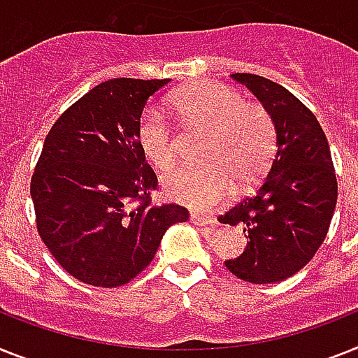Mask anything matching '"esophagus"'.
Here are the masks:
<instances>
[{"instance_id": "34e87169", "label": "esophagus", "mask_w": 358, "mask_h": 358, "mask_svg": "<svg viewBox=\"0 0 358 358\" xmlns=\"http://www.w3.org/2000/svg\"><path fill=\"white\" fill-rule=\"evenodd\" d=\"M190 221L194 225H199V227H208V225H215V220L208 217V215H199V214H192L190 215Z\"/></svg>"}]
</instances>
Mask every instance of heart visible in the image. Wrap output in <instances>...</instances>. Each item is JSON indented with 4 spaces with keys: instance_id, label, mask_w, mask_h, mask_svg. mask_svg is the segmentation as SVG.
Listing matches in <instances>:
<instances>
[{
    "instance_id": "obj_1",
    "label": "heart",
    "mask_w": 358,
    "mask_h": 358,
    "mask_svg": "<svg viewBox=\"0 0 358 358\" xmlns=\"http://www.w3.org/2000/svg\"><path fill=\"white\" fill-rule=\"evenodd\" d=\"M172 106L196 128L212 131L208 166L176 168L162 179L170 199L210 210L234 188L258 182L276 152V126L264 106L245 102L241 93L223 84L197 82L177 90ZM138 148L150 164L168 170L177 159V141L159 111L146 109L137 126Z\"/></svg>"
}]
</instances>
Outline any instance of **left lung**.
I'll return each instance as SVG.
<instances>
[{
	"label": "left lung",
	"mask_w": 358,
	"mask_h": 358,
	"mask_svg": "<svg viewBox=\"0 0 358 358\" xmlns=\"http://www.w3.org/2000/svg\"><path fill=\"white\" fill-rule=\"evenodd\" d=\"M232 78L271 113L278 150L252 196L220 217L247 238L243 254L225 265L245 282H282L311 262L331 225L338 194L331 152L317 117L291 91L249 73Z\"/></svg>",
	"instance_id": "1"
}]
</instances>
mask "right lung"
I'll return each instance as SVG.
<instances>
[{"instance_id": "right-lung-1", "label": "right lung", "mask_w": 358, "mask_h": 358, "mask_svg": "<svg viewBox=\"0 0 358 358\" xmlns=\"http://www.w3.org/2000/svg\"><path fill=\"white\" fill-rule=\"evenodd\" d=\"M170 78H113L85 93L47 133L31 179L40 238L71 276L119 287L150 265L188 210L152 205L157 176L138 148L148 99Z\"/></svg>"}]
</instances>
